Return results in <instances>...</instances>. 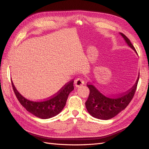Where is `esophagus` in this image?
I'll return each mask as SVG.
<instances>
[{
  "label": "esophagus",
  "mask_w": 149,
  "mask_h": 149,
  "mask_svg": "<svg viewBox=\"0 0 149 149\" xmlns=\"http://www.w3.org/2000/svg\"><path fill=\"white\" fill-rule=\"evenodd\" d=\"M74 84H75V86H76V87H79V86H81L82 85H83L84 84V81L83 79L78 78L75 81Z\"/></svg>",
  "instance_id": "esophagus-1"
}]
</instances>
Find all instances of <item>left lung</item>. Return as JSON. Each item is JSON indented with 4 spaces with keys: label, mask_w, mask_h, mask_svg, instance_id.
Masks as SVG:
<instances>
[{
    "label": "left lung",
    "mask_w": 149,
    "mask_h": 149,
    "mask_svg": "<svg viewBox=\"0 0 149 149\" xmlns=\"http://www.w3.org/2000/svg\"><path fill=\"white\" fill-rule=\"evenodd\" d=\"M128 45L136 52L130 40L125 34L120 33ZM139 81L136 82L130 90L118 96L109 97L102 94L93 85L87 83L90 90V94L85 105L87 111L95 118L101 120H109L113 118L127 107L133 98Z\"/></svg>",
    "instance_id": "8db88e82"
}]
</instances>
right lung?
Returning <instances> with one entry per match:
<instances>
[{
  "label": "right lung",
  "instance_id": "obj_1",
  "mask_svg": "<svg viewBox=\"0 0 149 149\" xmlns=\"http://www.w3.org/2000/svg\"><path fill=\"white\" fill-rule=\"evenodd\" d=\"M12 87L17 99L26 109L42 119H47L56 116L65 107L69 93L74 89V80L69 81L56 94L48 99L40 101L28 100L19 93L11 80Z\"/></svg>",
  "mask_w": 149,
  "mask_h": 149
}]
</instances>
